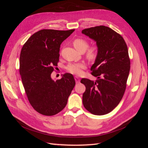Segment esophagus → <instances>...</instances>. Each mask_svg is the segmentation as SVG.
Wrapping results in <instances>:
<instances>
[{
  "label": "esophagus",
  "instance_id": "1",
  "mask_svg": "<svg viewBox=\"0 0 148 148\" xmlns=\"http://www.w3.org/2000/svg\"><path fill=\"white\" fill-rule=\"evenodd\" d=\"M75 80L76 83H79L80 79H79V78L78 77H75Z\"/></svg>",
  "mask_w": 148,
  "mask_h": 148
}]
</instances>
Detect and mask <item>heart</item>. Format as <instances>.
Wrapping results in <instances>:
<instances>
[{"label":"heart","instance_id":"1","mask_svg":"<svg viewBox=\"0 0 148 148\" xmlns=\"http://www.w3.org/2000/svg\"><path fill=\"white\" fill-rule=\"evenodd\" d=\"M74 47L78 51L84 52L85 57L89 61H95L98 57L99 53V47L95 44L89 46L88 41L85 38L79 37L75 38L73 41ZM86 68L84 62L69 64L66 66V70L73 75H79L82 73L83 70Z\"/></svg>","mask_w":148,"mask_h":148}]
</instances>
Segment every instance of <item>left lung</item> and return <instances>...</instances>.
I'll use <instances>...</instances> for the list:
<instances>
[{"mask_svg":"<svg viewBox=\"0 0 148 148\" xmlns=\"http://www.w3.org/2000/svg\"><path fill=\"white\" fill-rule=\"evenodd\" d=\"M95 40L99 53L91 68L95 82L82 78L86 90L83 104L89 112L97 115L108 114L118 106L127 87L130 60L127 44L120 34L105 26L82 30Z\"/></svg>","mask_w":148,"mask_h":148,"instance_id":"obj_1","label":"left lung"}]
</instances>
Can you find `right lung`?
Segmentation results:
<instances>
[{
    "instance_id": "obj_1",
    "label": "right lung",
    "mask_w": 148,
    "mask_h": 148,
    "mask_svg": "<svg viewBox=\"0 0 148 148\" xmlns=\"http://www.w3.org/2000/svg\"><path fill=\"white\" fill-rule=\"evenodd\" d=\"M74 31L41 29L31 36L21 49V81L31 106L42 115H54L63 110L75 85L70 73L56 82L51 77L59 61L60 44Z\"/></svg>"
}]
</instances>
